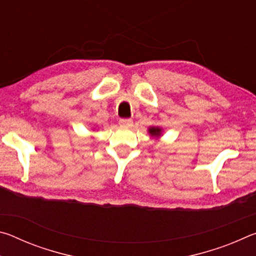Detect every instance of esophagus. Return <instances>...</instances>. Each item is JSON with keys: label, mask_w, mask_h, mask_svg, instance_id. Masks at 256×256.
<instances>
[{"label": "esophagus", "mask_w": 256, "mask_h": 256, "mask_svg": "<svg viewBox=\"0 0 256 256\" xmlns=\"http://www.w3.org/2000/svg\"><path fill=\"white\" fill-rule=\"evenodd\" d=\"M118 123H120V125H122V126L131 128L133 125V120H130V118H120Z\"/></svg>", "instance_id": "34e87169"}]
</instances>
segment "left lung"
<instances>
[{"label":"left lung","mask_w":256,"mask_h":256,"mask_svg":"<svg viewBox=\"0 0 256 256\" xmlns=\"http://www.w3.org/2000/svg\"><path fill=\"white\" fill-rule=\"evenodd\" d=\"M149 133L151 134V136L159 138L160 134H162V128H156V126H151V128H149Z\"/></svg>","instance_id":"8db88e82"}]
</instances>
